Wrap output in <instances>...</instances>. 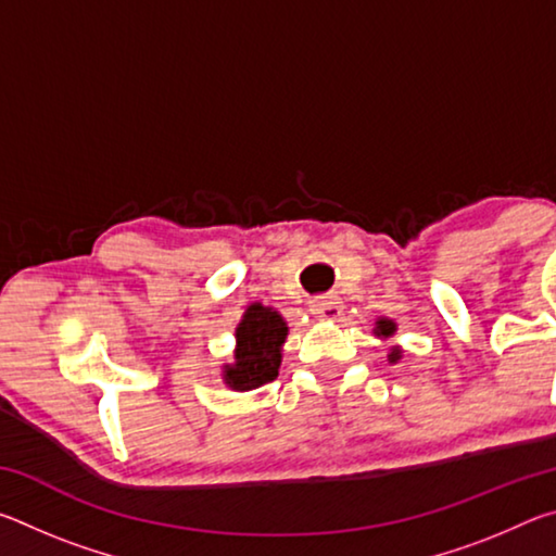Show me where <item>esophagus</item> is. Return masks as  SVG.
<instances>
[{
	"label": "esophagus",
	"mask_w": 556,
	"mask_h": 556,
	"mask_svg": "<svg viewBox=\"0 0 556 556\" xmlns=\"http://www.w3.org/2000/svg\"><path fill=\"white\" fill-rule=\"evenodd\" d=\"M312 312L318 318H324V321H333V318L341 316L343 304H341V299H336V296H318L312 301Z\"/></svg>",
	"instance_id": "esophagus-1"
}]
</instances>
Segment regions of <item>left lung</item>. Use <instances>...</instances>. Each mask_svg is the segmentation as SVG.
Here are the masks:
<instances>
[{
	"mask_svg": "<svg viewBox=\"0 0 556 556\" xmlns=\"http://www.w3.org/2000/svg\"><path fill=\"white\" fill-rule=\"evenodd\" d=\"M375 333L388 338V336H392V333H394V324H392V321H388V318H380V321H378V328H375ZM390 361H392V363H394V361H400V351H392Z\"/></svg>",
	"mask_w": 556,
	"mask_h": 556,
	"instance_id": "obj_1",
	"label": "left lung"
}]
</instances>
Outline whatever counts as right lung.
<instances>
[{"instance_id":"add662e5","label":"right lung","mask_w":556,"mask_h":556,"mask_svg":"<svg viewBox=\"0 0 556 556\" xmlns=\"http://www.w3.org/2000/svg\"><path fill=\"white\" fill-rule=\"evenodd\" d=\"M235 336L238 351L235 363L225 365V382L232 390L244 392L275 380L281 363V343L287 338L285 318L262 304H252Z\"/></svg>"}]
</instances>
